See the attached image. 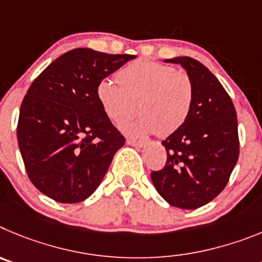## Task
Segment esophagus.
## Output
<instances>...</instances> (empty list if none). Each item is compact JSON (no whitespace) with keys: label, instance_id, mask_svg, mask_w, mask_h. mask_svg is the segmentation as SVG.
<instances>
[{"label":"esophagus","instance_id":"34e87169","mask_svg":"<svg viewBox=\"0 0 262 262\" xmlns=\"http://www.w3.org/2000/svg\"><path fill=\"white\" fill-rule=\"evenodd\" d=\"M126 143L130 146H134V147H145L146 146V142L145 141H136V140H128L126 141Z\"/></svg>","mask_w":262,"mask_h":262}]
</instances>
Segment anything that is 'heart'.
Wrapping results in <instances>:
<instances>
[{"mask_svg":"<svg viewBox=\"0 0 262 262\" xmlns=\"http://www.w3.org/2000/svg\"><path fill=\"white\" fill-rule=\"evenodd\" d=\"M117 78L119 82L114 78L99 82L96 98L103 112L114 121L132 114L138 102L140 116L120 121L124 133L167 137L178 132L189 117L194 87L187 73L141 58L120 70Z\"/></svg>","mask_w":262,"mask_h":262,"instance_id":"b5f03b06","label":"heart"}]
</instances>
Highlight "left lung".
<instances>
[{"label": "left lung", "instance_id": "8db88e82", "mask_svg": "<svg viewBox=\"0 0 262 262\" xmlns=\"http://www.w3.org/2000/svg\"><path fill=\"white\" fill-rule=\"evenodd\" d=\"M180 63L194 87L190 115L162 145L167 150L163 169L151 172L155 189L171 206L197 209L225 189L239 158L237 119L232 100L215 75L192 57Z\"/></svg>", "mask_w": 262, "mask_h": 262}]
</instances>
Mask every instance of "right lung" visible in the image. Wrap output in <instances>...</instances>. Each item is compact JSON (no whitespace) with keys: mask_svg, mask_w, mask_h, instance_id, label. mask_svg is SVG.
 Listing matches in <instances>:
<instances>
[{"mask_svg":"<svg viewBox=\"0 0 262 262\" xmlns=\"http://www.w3.org/2000/svg\"><path fill=\"white\" fill-rule=\"evenodd\" d=\"M136 57L72 49L30 86L16 137L28 178L49 199L75 204L100 185L125 138L103 112L96 87Z\"/></svg>","mask_w":262,"mask_h":262,"instance_id":"right-lung-1","label":"right lung"}]
</instances>
